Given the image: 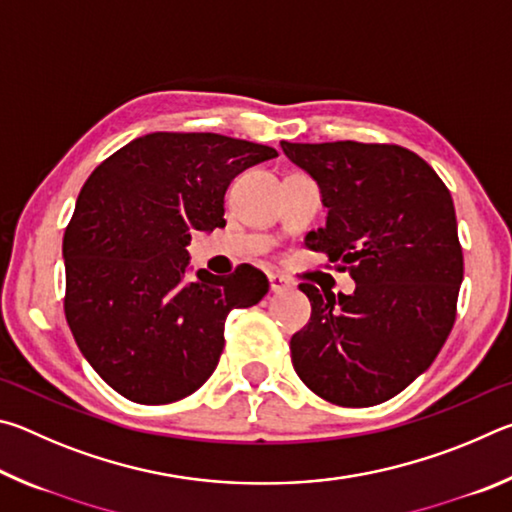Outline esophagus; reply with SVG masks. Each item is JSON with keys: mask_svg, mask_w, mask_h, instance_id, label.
I'll use <instances>...</instances> for the list:
<instances>
[{"mask_svg": "<svg viewBox=\"0 0 512 512\" xmlns=\"http://www.w3.org/2000/svg\"><path fill=\"white\" fill-rule=\"evenodd\" d=\"M268 284H271L273 293H282V291L291 289V282L287 280V277L277 275V273H268Z\"/></svg>", "mask_w": 512, "mask_h": 512, "instance_id": "obj_1", "label": "esophagus"}]
</instances>
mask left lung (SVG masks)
I'll list each match as a JSON object with an SVG mask.
<instances>
[{
	"mask_svg": "<svg viewBox=\"0 0 512 512\" xmlns=\"http://www.w3.org/2000/svg\"><path fill=\"white\" fill-rule=\"evenodd\" d=\"M280 144L327 207L307 248L357 282L352 296L300 284L311 318L291 336L293 368L332 404L391 400L431 366L454 327L463 248L452 194L404 146Z\"/></svg>",
	"mask_w": 512,
	"mask_h": 512,
	"instance_id": "left-lung-1",
	"label": "left lung"
}]
</instances>
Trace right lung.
Listing matches in <instances>:
<instances>
[{
  "label": "right lung",
  "mask_w": 512,
  "mask_h": 512,
  "mask_svg": "<svg viewBox=\"0 0 512 512\" xmlns=\"http://www.w3.org/2000/svg\"><path fill=\"white\" fill-rule=\"evenodd\" d=\"M271 146L216 133H151L90 173L63 237L65 318L97 375L137 404L192 395L223 352L225 318L266 296L241 264L187 280L194 230L223 228L232 178Z\"/></svg>",
  "instance_id": "obj_1"
}]
</instances>
